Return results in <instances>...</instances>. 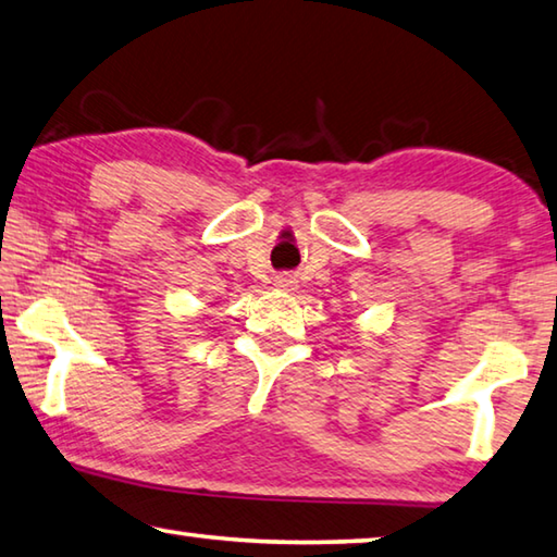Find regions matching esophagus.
Returning <instances> with one entry per match:
<instances>
[{"label": "esophagus", "mask_w": 557, "mask_h": 557, "mask_svg": "<svg viewBox=\"0 0 557 557\" xmlns=\"http://www.w3.org/2000/svg\"><path fill=\"white\" fill-rule=\"evenodd\" d=\"M273 286H276L278 290H296L298 281L294 273H276V276H273Z\"/></svg>", "instance_id": "esophagus-1"}]
</instances>
